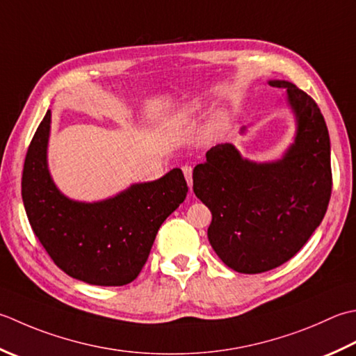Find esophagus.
Segmentation results:
<instances>
[{
  "label": "esophagus",
  "instance_id": "34e87169",
  "mask_svg": "<svg viewBox=\"0 0 356 356\" xmlns=\"http://www.w3.org/2000/svg\"><path fill=\"white\" fill-rule=\"evenodd\" d=\"M182 171H184V176H185L186 182H188V186H190V190H191V186H193V168H191V166L185 165V166H182Z\"/></svg>",
  "mask_w": 356,
  "mask_h": 356
}]
</instances>
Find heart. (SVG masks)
Instances as JSON below:
<instances>
[{
	"label": "heart",
	"mask_w": 356,
	"mask_h": 356,
	"mask_svg": "<svg viewBox=\"0 0 356 356\" xmlns=\"http://www.w3.org/2000/svg\"><path fill=\"white\" fill-rule=\"evenodd\" d=\"M197 106H193V109H196ZM225 122V114H218L214 118V128H220Z\"/></svg>",
	"instance_id": "1"
}]
</instances>
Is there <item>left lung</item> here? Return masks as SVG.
I'll list each match as a JSON object with an SVG mask.
<instances>
[{
    "label": "left lung",
    "mask_w": 356,
    "mask_h": 356,
    "mask_svg": "<svg viewBox=\"0 0 356 356\" xmlns=\"http://www.w3.org/2000/svg\"><path fill=\"white\" fill-rule=\"evenodd\" d=\"M296 114L295 143L273 163L242 159L232 143L216 145L193 171V190L213 214L208 241L239 273H264L291 259L321 224L332 194L330 138L321 109L284 80Z\"/></svg>",
    "instance_id": "8db88e82"
}]
</instances>
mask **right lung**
<instances>
[{
	"label": "right lung",
	"mask_w": 356,
	"mask_h": 356,
	"mask_svg": "<svg viewBox=\"0 0 356 356\" xmlns=\"http://www.w3.org/2000/svg\"><path fill=\"white\" fill-rule=\"evenodd\" d=\"M47 111L27 149L21 196L27 219L55 266L92 285L132 282L148 259L163 220L182 204L188 185L174 168L162 179L137 184L118 196L83 204L69 200L49 176Z\"/></svg>",
	"instance_id": "add662e5"
}]
</instances>
